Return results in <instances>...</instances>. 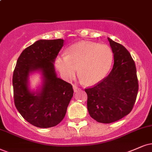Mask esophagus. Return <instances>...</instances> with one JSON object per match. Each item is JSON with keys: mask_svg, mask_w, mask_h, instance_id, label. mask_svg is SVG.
I'll list each match as a JSON object with an SVG mask.
<instances>
[{"mask_svg": "<svg viewBox=\"0 0 152 152\" xmlns=\"http://www.w3.org/2000/svg\"><path fill=\"white\" fill-rule=\"evenodd\" d=\"M73 89H74V91L75 93H76V92L78 91V90H80L79 88H78V86H75V85H73Z\"/></svg>", "mask_w": 152, "mask_h": 152, "instance_id": "esophagus-1", "label": "esophagus"}]
</instances>
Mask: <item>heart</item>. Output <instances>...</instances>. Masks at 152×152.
Instances as JSON below:
<instances>
[{
	"instance_id": "obj_1",
	"label": "heart",
	"mask_w": 152,
	"mask_h": 152,
	"mask_svg": "<svg viewBox=\"0 0 152 152\" xmlns=\"http://www.w3.org/2000/svg\"><path fill=\"white\" fill-rule=\"evenodd\" d=\"M113 59L108 45L82 41L70 46L66 55L57 57L56 66L66 80L73 79L79 69V76L85 83L93 86L106 77Z\"/></svg>"
}]
</instances>
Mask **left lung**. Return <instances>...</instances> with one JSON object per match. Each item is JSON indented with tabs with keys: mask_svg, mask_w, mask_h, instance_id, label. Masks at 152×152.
<instances>
[{
	"mask_svg": "<svg viewBox=\"0 0 152 152\" xmlns=\"http://www.w3.org/2000/svg\"><path fill=\"white\" fill-rule=\"evenodd\" d=\"M114 63L109 74L86 88L90 116L102 124H111L128 115L133 108L138 92L135 62L124 45L108 38Z\"/></svg>",
	"mask_w": 152,
	"mask_h": 152,
	"instance_id": "left-lung-1",
	"label": "left lung"
}]
</instances>
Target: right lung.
<instances>
[{
  "mask_svg": "<svg viewBox=\"0 0 152 152\" xmlns=\"http://www.w3.org/2000/svg\"><path fill=\"white\" fill-rule=\"evenodd\" d=\"M64 40H39L24 49L17 61L12 76L15 105L26 121L38 128L59 124L74 95L70 83L57 77L54 68ZM39 70L43 75L40 91L28 89V76Z\"/></svg>",
  "mask_w": 152,
  "mask_h": 152,
  "instance_id": "1",
  "label": "right lung"
}]
</instances>
